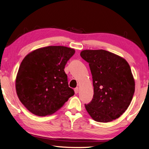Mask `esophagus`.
I'll return each instance as SVG.
<instances>
[{"label": "esophagus", "instance_id": "34e87169", "mask_svg": "<svg viewBox=\"0 0 149 149\" xmlns=\"http://www.w3.org/2000/svg\"><path fill=\"white\" fill-rule=\"evenodd\" d=\"M74 92H75V94H77V93L79 92V88H78V87H77V88H75L74 89Z\"/></svg>", "mask_w": 149, "mask_h": 149}]
</instances>
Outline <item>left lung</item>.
I'll return each mask as SVG.
<instances>
[{
    "label": "left lung",
    "mask_w": 149,
    "mask_h": 149,
    "mask_svg": "<svg viewBox=\"0 0 149 149\" xmlns=\"http://www.w3.org/2000/svg\"><path fill=\"white\" fill-rule=\"evenodd\" d=\"M80 55L89 64L94 86L92 100L85 104L86 111L101 123L119 118L130 105L135 91L129 63L104 49H84Z\"/></svg>",
    "instance_id": "8db88e82"
}]
</instances>
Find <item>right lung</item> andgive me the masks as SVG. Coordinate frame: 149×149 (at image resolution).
Instances as JSON below:
<instances>
[{
	"label": "right lung",
	"mask_w": 149,
	"mask_h": 149,
	"mask_svg": "<svg viewBox=\"0 0 149 149\" xmlns=\"http://www.w3.org/2000/svg\"><path fill=\"white\" fill-rule=\"evenodd\" d=\"M74 54V48L49 46L35 49L24 58L17 74L15 89L19 100L30 112L38 116L51 115L74 95L64 70Z\"/></svg>",
	"instance_id": "add662e5"
}]
</instances>
